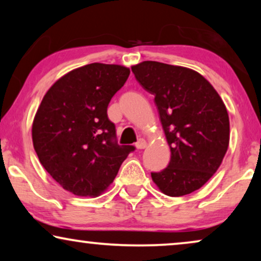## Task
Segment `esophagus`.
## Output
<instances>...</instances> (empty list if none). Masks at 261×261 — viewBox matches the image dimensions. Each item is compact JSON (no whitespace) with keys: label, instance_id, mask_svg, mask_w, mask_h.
<instances>
[{"label":"esophagus","instance_id":"1","mask_svg":"<svg viewBox=\"0 0 261 261\" xmlns=\"http://www.w3.org/2000/svg\"><path fill=\"white\" fill-rule=\"evenodd\" d=\"M146 146H147V142H146L145 139H139L137 144H135V147L138 149H144L146 148Z\"/></svg>","mask_w":261,"mask_h":261}]
</instances>
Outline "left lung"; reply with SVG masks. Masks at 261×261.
<instances>
[{
    "label": "left lung",
    "mask_w": 261,
    "mask_h": 261,
    "mask_svg": "<svg viewBox=\"0 0 261 261\" xmlns=\"http://www.w3.org/2000/svg\"><path fill=\"white\" fill-rule=\"evenodd\" d=\"M132 71L154 95L171 151L169 166L151 173L152 180L171 197L198 190L219 170L229 145V116L222 98L189 67L146 60Z\"/></svg>",
    "instance_id": "8db88e82"
}]
</instances>
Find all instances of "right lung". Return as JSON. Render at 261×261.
<instances>
[{
    "label": "right lung",
    "mask_w": 261,
    "mask_h": 261,
    "mask_svg": "<svg viewBox=\"0 0 261 261\" xmlns=\"http://www.w3.org/2000/svg\"><path fill=\"white\" fill-rule=\"evenodd\" d=\"M130 71L92 63L60 77L46 92L32 124V140L45 170L63 189L97 197L115 179L134 146H119L107 115L110 99Z\"/></svg>",
    "instance_id": "right-lung-1"
}]
</instances>
